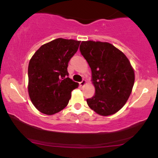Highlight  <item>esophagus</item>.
I'll return each mask as SVG.
<instances>
[{
    "label": "esophagus",
    "mask_w": 158,
    "mask_h": 158,
    "mask_svg": "<svg viewBox=\"0 0 158 158\" xmlns=\"http://www.w3.org/2000/svg\"><path fill=\"white\" fill-rule=\"evenodd\" d=\"M86 83H87L86 80H85V79H83L82 81L79 82V85H80V86H81V87H83V86H84V85H86Z\"/></svg>",
    "instance_id": "1"
}]
</instances>
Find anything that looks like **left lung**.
I'll return each mask as SVG.
<instances>
[{"label":"left lung","mask_w":158,"mask_h":158,"mask_svg":"<svg viewBox=\"0 0 158 158\" xmlns=\"http://www.w3.org/2000/svg\"><path fill=\"white\" fill-rule=\"evenodd\" d=\"M79 50L92 73L95 94L87 99L96 113L109 116L124 106L135 83V72L126 55L108 42L81 41Z\"/></svg>","instance_id":"8db88e82"}]
</instances>
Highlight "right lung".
Here are the masks:
<instances>
[{"label": "right lung", "mask_w": 158, "mask_h": 158, "mask_svg": "<svg viewBox=\"0 0 158 158\" xmlns=\"http://www.w3.org/2000/svg\"><path fill=\"white\" fill-rule=\"evenodd\" d=\"M80 41L57 39L40 48L28 66V92L32 104L48 115L68 106L71 91L78 88L68 77V62L77 52Z\"/></svg>", "instance_id": "obj_1"}]
</instances>
